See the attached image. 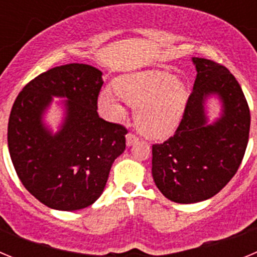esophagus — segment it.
<instances>
[{"instance_id": "34e87169", "label": "esophagus", "mask_w": 257, "mask_h": 257, "mask_svg": "<svg viewBox=\"0 0 257 257\" xmlns=\"http://www.w3.org/2000/svg\"><path fill=\"white\" fill-rule=\"evenodd\" d=\"M138 140H139V138H138V136H136L135 134L128 133L126 135V144H127V147H131V145H133L134 143L138 142Z\"/></svg>"}]
</instances>
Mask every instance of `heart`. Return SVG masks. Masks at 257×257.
<instances>
[{
  "mask_svg": "<svg viewBox=\"0 0 257 257\" xmlns=\"http://www.w3.org/2000/svg\"><path fill=\"white\" fill-rule=\"evenodd\" d=\"M115 92L104 90L99 95L101 108L114 119L123 115L122 100L136 106L135 124L145 135L163 139L171 135L181 121L188 103V88L167 72H139L115 82Z\"/></svg>",
  "mask_w": 257,
  "mask_h": 257,
  "instance_id": "b5f03b06",
  "label": "heart"
}]
</instances>
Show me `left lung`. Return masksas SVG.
Wrapping results in <instances>:
<instances>
[{
	"label": "left lung",
	"mask_w": 257,
	"mask_h": 257,
	"mask_svg": "<svg viewBox=\"0 0 257 257\" xmlns=\"http://www.w3.org/2000/svg\"><path fill=\"white\" fill-rule=\"evenodd\" d=\"M197 69L192 94L174 136L152 147V175L166 198L176 203L206 201L238 171L248 143L249 108L235 77L216 61L192 59ZM216 94L220 118L208 124L204 103Z\"/></svg>",
	"instance_id": "8db88e82"
}]
</instances>
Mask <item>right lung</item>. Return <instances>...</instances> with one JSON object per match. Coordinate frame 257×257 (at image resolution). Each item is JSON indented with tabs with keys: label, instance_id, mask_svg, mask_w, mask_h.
<instances>
[{
	"label": "right lung",
	"instance_id": "1",
	"mask_svg": "<svg viewBox=\"0 0 257 257\" xmlns=\"http://www.w3.org/2000/svg\"><path fill=\"white\" fill-rule=\"evenodd\" d=\"M101 74L78 63L52 68L27 83L11 109L8 144L15 171L32 196L50 208L74 211L92 205L126 148V127L97 114ZM52 96L67 99L65 122L56 134L42 121Z\"/></svg>",
	"mask_w": 257,
	"mask_h": 257
}]
</instances>
